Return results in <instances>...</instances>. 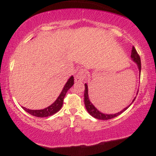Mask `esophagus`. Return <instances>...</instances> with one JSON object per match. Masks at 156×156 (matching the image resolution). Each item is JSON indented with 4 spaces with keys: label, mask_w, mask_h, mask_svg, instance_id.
<instances>
[{
    "label": "esophagus",
    "mask_w": 156,
    "mask_h": 156,
    "mask_svg": "<svg viewBox=\"0 0 156 156\" xmlns=\"http://www.w3.org/2000/svg\"><path fill=\"white\" fill-rule=\"evenodd\" d=\"M86 76H87V73L83 69H79L77 72L76 76H75V80L76 82L83 81L84 78H85Z\"/></svg>",
    "instance_id": "esophagus-1"
}]
</instances>
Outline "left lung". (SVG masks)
<instances>
[{
  "instance_id": "1",
  "label": "left lung",
  "mask_w": 156,
  "mask_h": 156,
  "mask_svg": "<svg viewBox=\"0 0 156 156\" xmlns=\"http://www.w3.org/2000/svg\"><path fill=\"white\" fill-rule=\"evenodd\" d=\"M130 57H131L132 60H133V62H135L136 63L137 66H138V68H139V73H141L140 56H139V55L138 54L136 50L135 49V48H134L133 46V48H132V51H131V55H130ZM136 94H138V92H137ZM136 98H134L133 101H132V103H130V104L128 105V107L125 108L122 111H121V112L117 113V114H103V113L99 112V111H98V109H97L95 107H94V105H93L92 103H91L90 101H89V94H88V86H87V83H85V90H84V103H85L86 108H87V112H89V114H90V115H92L93 117L96 118V119H102V120H108V119H112V118L117 117V116H119V114H121L122 113L124 112L126 110V109L128 108V107H129L130 105L132 104V103H133V102L135 101Z\"/></svg>"
}]
</instances>
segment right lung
<instances>
[{"mask_svg": "<svg viewBox=\"0 0 156 156\" xmlns=\"http://www.w3.org/2000/svg\"><path fill=\"white\" fill-rule=\"evenodd\" d=\"M73 84H74V77L71 76L70 78H69V80H67V82L66 83L65 85H64L60 95L58 97V98L55 100V101L53 103V104H51L50 106L47 107V108L41 109V110H31V109H28L25 108V107H23V108L26 112H28V114L37 117H46L53 115V114L58 112V111L62 108V105H63L64 97H65L66 94H67V91L73 87Z\"/></svg>", "mask_w": 156, "mask_h": 156, "instance_id": "right-lung-1", "label": "right lung"}]
</instances>
